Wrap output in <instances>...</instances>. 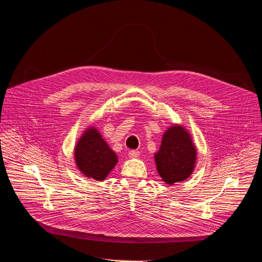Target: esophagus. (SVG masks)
<instances>
[{
  "label": "esophagus",
  "mask_w": 262,
  "mask_h": 262,
  "mask_svg": "<svg viewBox=\"0 0 262 262\" xmlns=\"http://www.w3.org/2000/svg\"><path fill=\"white\" fill-rule=\"evenodd\" d=\"M139 155H140V152H139V151H136V150H132V151L128 152V156H129L130 158H136V157H138Z\"/></svg>",
  "instance_id": "34e87169"
}]
</instances>
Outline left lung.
<instances>
[{
  "instance_id": "1",
  "label": "left lung",
  "mask_w": 262,
  "mask_h": 262,
  "mask_svg": "<svg viewBox=\"0 0 262 262\" xmlns=\"http://www.w3.org/2000/svg\"><path fill=\"white\" fill-rule=\"evenodd\" d=\"M154 159L159 176L166 184L186 180L192 173L196 160V148L190 134L182 125L169 126L162 136Z\"/></svg>"
}]
</instances>
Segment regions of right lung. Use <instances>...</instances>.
Returning <instances> with one entry per match:
<instances>
[{
    "label": "right lung",
    "instance_id": "1",
    "mask_svg": "<svg viewBox=\"0 0 262 262\" xmlns=\"http://www.w3.org/2000/svg\"><path fill=\"white\" fill-rule=\"evenodd\" d=\"M75 162L87 178L103 181L117 163L116 153L96 127L87 128L76 144Z\"/></svg>",
    "mask_w": 262,
    "mask_h": 262
}]
</instances>
